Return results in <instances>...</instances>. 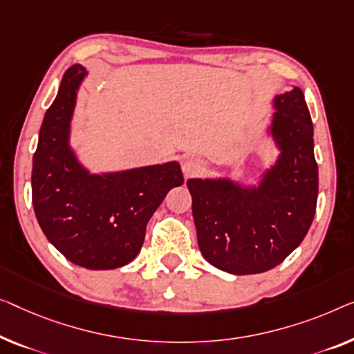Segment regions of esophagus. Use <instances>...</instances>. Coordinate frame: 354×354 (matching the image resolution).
Wrapping results in <instances>:
<instances>
[{"mask_svg":"<svg viewBox=\"0 0 354 354\" xmlns=\"http://www.w3.org/2000/svg\"><path fill=\"white\" fill-rule=\"evenodd\" d=\"M181 168H183V173L186 176H194L195 173H198L202 170V162L198 159H195V157L191 156H186L183 157L181 160Z\"/></svg>","mask_w":354,"mask_h":354,"instance_id":"34e87169","label":"esophagus"}]
</instances>
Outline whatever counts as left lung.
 <instances>
[{
	"label": "left lung",
	"instance_id": "8db88e82",
	"mask_svg": "<svg viewBox=\"0 0 354 354\" xmlns=\"http://www.w3.org/2000/svg\"><path fill=\"white\" fill-rule=\"evenodd\" d=\"M270 133L279 157L257 187L227 178L189 179L198 248L234 275L270 270L297 248L313 223L318 165L313 124L299 87L275 97Z\"/></svg>",
	"mask_w": 354,
	"mask_h": 354
}]
</instances>
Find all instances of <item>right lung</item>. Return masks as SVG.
Segmentation results:
<instances>
[{
    "instance_id": "obj_1",
    "label": "right lung",
    "mask_w": 354,
    "mask_h": 354,
    "mask_svg": "<svg viewBox=\"0 0 354 354\" xmlns=\"http://www.w3.org/2000/svg\"><path fill=\"white\" fill-rule=\"evenodd\" d=\"M87 71L73 65L46 111L33 156L31 197L47 240L91 270L122 267L138 256L146 225L168 191L184 183L178 162L91 175L70 147L77 88Z\"/></svg>"
}]
</instances>
